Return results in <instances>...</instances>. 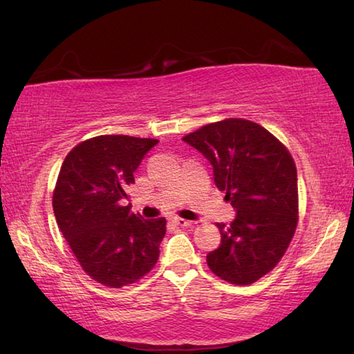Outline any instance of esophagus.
<instances>
[{"mask_svg":"<svg viewBox=\"0 0 354 354\" xmlns=\"http://www.w3.org/2000/svg\"><path fill=\"white\" fill-rule=\"evenodd\" d=\"M173 223L176 224V226H181V227H189L194 224V221H189V220H184V218H173L171 220Z\"/></svg>","mask_w":354,"mask_h":354,"instance_id":"34e87169","label":"esophagus"}]
</instances>
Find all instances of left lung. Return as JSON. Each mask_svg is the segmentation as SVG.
<instances>
[{
	"label": "left lung",
	"instance_id": "8db88e82",
	"mask_svg": "<svg viewBox=\"0 0 354 354\" xmlns=\"http://www.w3.org/2000/svg\"><path fill=\"white\" fill-rule=\"evenodd\" d=\"M214 167L215 185L236 212L218 223L221 244L207 265L232 285H250L272 271L299 220L297 170L286 147L246 119L214 122L183 138Z\"/></svg>",
	"mask_w": 354,
	"mask_h": 354
}]
</instances>
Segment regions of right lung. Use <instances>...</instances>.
<instances>
[{
    "label": "right lung",
    "mask_w": 354,
    "mask_h": 354,
    "mask_svg": "<svg viewBox=\"0 0 354 354\" xmlns=\"http://www.w3.org/2000/svg\"><path fill=\"white\" fill-rule=\"evenodd\" d=\"M156 139L105 134L75 145L63 160L53 207L59 229L89 277L131 285L159 259L165 218L144 220L125 205L133 173Z\"/></svg>",
    "instance_id": "obj_1"
}]
</instances>
